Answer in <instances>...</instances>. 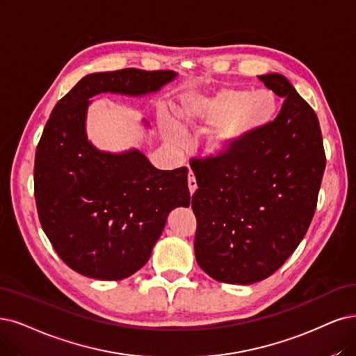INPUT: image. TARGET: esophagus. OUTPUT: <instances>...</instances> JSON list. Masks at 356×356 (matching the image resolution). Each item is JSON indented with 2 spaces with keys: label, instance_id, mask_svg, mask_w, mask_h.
I'll return each mask as SVG.
<instances>
[{
  "label": "esophagus",
  "instance_id": "obj_1",
  "mask_svg": "<svg viewBox=\"0 0 356 356\" xmlns=\"http://www.w3.org/2000/svg\"><path fill=\"white\" fill-rule=\"evenodd\" d=\"M188 186H189L191 195H193L196 188H198V186H196V180H195V176H193L192 171H189V175H188Z\"/></svg>",
  "mask_w": 356,
  "mask_h": 356
}]
</instances>
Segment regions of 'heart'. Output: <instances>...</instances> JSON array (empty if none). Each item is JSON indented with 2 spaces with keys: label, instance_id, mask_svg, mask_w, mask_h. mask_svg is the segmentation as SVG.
I'll return each instance as SVG.
<instances>
[{
  "label": "heart",
  "instance_id": "obj_1",
  "mask_svg": "<svg viewBox=\"0 0 356 356\" xmlns=\"http://www.w3.org/2000/svg\"><path fill=\"white\" fill-rule=\"evenodd\" d=\"M275 114L277 99L268 90L252 94L243 89L221 88L211 94H185L177 107L179 124L167 115H161V123L168 140L173 143L183 140L181 129L214 126L207 138V148L214 155H222L267 127Z\"/></svg>",
  "mask_w": 356,
  "mask_h": 356
}]
</instances>
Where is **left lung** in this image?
I'll use <instances>...</instances> for the list:
<instances>
[{"instance_id":"obj_1","label":"left lung","mask_w":356,"mask_h":356,"mask_svg":"<svg viewBox=\"0 0 356 356\" xmlns=\"http://www.w3.org/2000/svg\"><path fill=\"white\" fill-rule=\"evenodd\" d=\"M284 98L279 115L233 151L193 160L195 257L217 282L252 284L277 271L311 225L325 168L315 111L283 74L258 76Z\"/></svg>"}]
</instances>
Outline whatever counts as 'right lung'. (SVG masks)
<instances>
[{"mask_svg": "<svg viewBox=\"0 0 356 356\" xmlns=\"http://www.w3.org/2000/svg\"><path fill=\"white\" fill-rule=\"evenodd\" d=\"M176 76L139 69L92 73L52 110L35 155V200L47 238L76 273L129 277L147 264L171 209L189 207L186 167L158 170L139 149L101 151L86 135L92 97L155 94Z\"/></svg>", "mask_w": 356, "mask_h": 356, "instance_id": "add662e5", "label": "right lung"}]
</instances>
